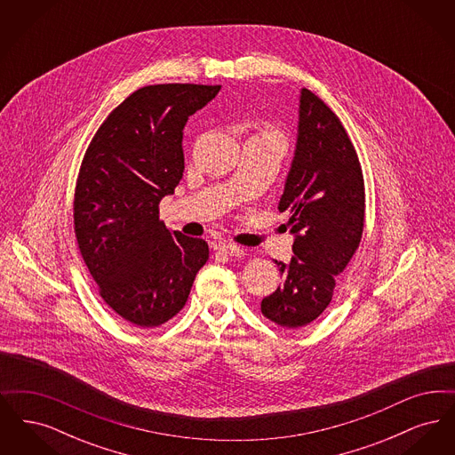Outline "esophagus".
Here are the masks:
<instances>
[{"mask_svg": "<svg viewBox=\"0 0 455 455\" xmlns=\"http://www.w3.org/2000/svg\"><path fill=\"white\" fill-rule=\"evenodd\" d=\"M217 249L225 252V254H228V256H237V258H242L245 254V251L237 243H220Z\"/></svg>", "mask_w": 455, "mask_h": 455, "instance_id": "34e87169", "label": "esophagus"}]
</instances>
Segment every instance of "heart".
<instances>
[{
	"label": "heart",
	"mask_w": 455,
	"mask_h": 455,
	"mask_svg": "<svg viewBox=\"0 0 455 455\" xmlns=\"http://www.w3.org/2000/svg\"><path fill=\"white\" fill-rule=\"evenodd\" d=\"M256 136H258V138H266V140H275V141L282 143L283 147H286V136H284V132H283L280 128L273 126V124H267V123L260 124L259 131H258Z\"/></svg>",
	"instance_id": "heart-1"
}]
</instances>
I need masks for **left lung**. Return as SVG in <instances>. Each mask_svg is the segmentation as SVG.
Listing matches in <instances>:
<instances>
[{"instance_id":"1","label":"left lung","mask_w":455,"mask_h":455,"mask_svg":"<svg viewBox=\"0 0 455 455\" xmlns=\"http://www.w3.org/2000/svg\"><path fill=\"white\" fill-rule=\"evenodd\" d=\"M278 210L295 235L290 264L275 260L283 282L260 302L266 319L286 329L315 321L331 303L336 276L356 252L365 223V182L339 117L302 88L295 158Z\"/></svg>"}]
</instances>
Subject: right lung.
<instances>
[{"instance_id":"obj_1","label":"right lung","mask_w":455,"mask_h":455,"mask_svg":"<svg viewBox=\"0 0 455 455\" xmlns=\"http://www.w3.org/2000/svg\"><path fill=\"white\" fill-rule=\"evenodd\" d=\"M220 85L138 88L92 138L73 199L80 254L108 307L136 327L165 324L188 302L210 249L158 218L184 172L182 130Z\"/></svg>"}]
</instances>
